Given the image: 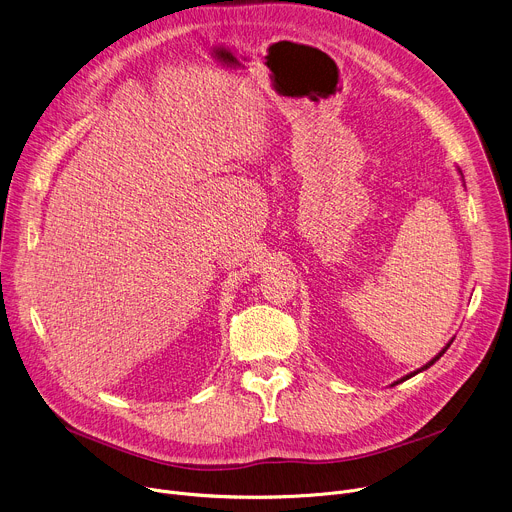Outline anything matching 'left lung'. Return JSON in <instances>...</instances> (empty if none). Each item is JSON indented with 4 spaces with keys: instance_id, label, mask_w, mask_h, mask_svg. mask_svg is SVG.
<instances>
[{
    "instance_id": "obj_1",
    "label": "left lung",
    "mask_w": 512,
    "mask_h": 512,
    "mask_svg": "<svg viewBox=\"0 0 512 512\" xmlns=\"http://www.w3.org/2000/svg\"><path fill=\"white\" fill-rule=\"evenodd\" d=\"M457 171H459V175H461V169H459V167H457ZM461 179H463V175H461ZM451 343H453V339H449V341H447V345H445V347H443V349H441V351H439V353H437V355H435V357H433V359H431V361H427V363H425V365H423V367H418V369H414V371H410V374H406V376H404V378H400V380H396V382H394V384H392V386H396V384H400V382H404V380H408V378H412V376H416V374H421V371H425V369H429V367H431V365H433V363H435V361H439V359H441V355H443V353H445V351H447V349H449V345H451Z\"/></svg>"
}]
</instances>
